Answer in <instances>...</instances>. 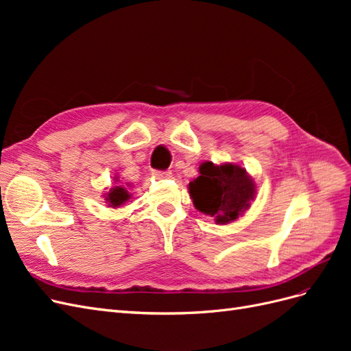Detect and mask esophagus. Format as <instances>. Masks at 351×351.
I'll list each match as a JSON object with an SVG mask.
<instances>
[{
    "mask_svg": "<svg viewBox=\"0 0 351 351\" xmlns=\"http://www.w3.org/2000/svg\"><path fill=\"white\" fill-rule=\"evenodd\" d=\"M154 177L158 178V180H162V178H171L173 177V173L169 171V169H167V171H155L154 173Z\"/></svg>",
    "mask_w": 351,
    "mask_h": 351,
    "instance_id": "1",
    "label": "esophagus"
}]
</instances>
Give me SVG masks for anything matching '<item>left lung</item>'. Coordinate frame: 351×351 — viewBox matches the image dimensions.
I'll use <instances>...</instances> for the list:
<instances>
[{"instance_id":"obj_1","label":"left lung","mask_w":351,"mask_h":351,"mask_svg":"<svg viewBox=\"0 0 351 351\" xmlns=\"http://www.w3.org/2000/svg\"><path fill=\"white\" fill-rule=\"evenodd\" d=\"M199 173L200 176L189 183V193L195 208L214 217L217 224L237 219L256 195L253 180L240 165L204 162Z\"/></svg>"}]
</instances>
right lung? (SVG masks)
<instances>
[{
  "instance_id": "obj_1",
  "label": "right lung",
  "mask_w": 351,
  "mask_h": 351,
  "mask_svg": "<svg viewBox=\"0 0 351 351\" xmlns=\"http://www.w3.org/2000/svg\"><path fill=\"white\" fill-rule=\"evenodd\" d=\"M130 199V195L127 190L121 186H115L114 189L110 190V193L105 195V200L108 202V205L112 208H119L120 205H123L124 202H127Z\"/></svg>"
}]
</instances>
